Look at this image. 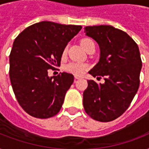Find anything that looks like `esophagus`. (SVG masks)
<instances>
[{
	"label": "esophagus",
	"mask_w": 149,
	"mask_h": 149,
	"mask_svg": "<svg viewBox=\"0 0 149 149\" xmlns=\"http://www.w3.org/2000/svg\"><path fill=\"white\" fill-rule=\"evenodd\" d=\"M75 79H80V77H78V76H75Z\"/></svg>",
	"instance_id": "obj_1"
}]
</instances>
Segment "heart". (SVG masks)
<instances>
[{"instance_id": "1", "label": "heart", "mask_w": 149, "mask_h": 149, "mask_svg": "<svg viewBox=\"0 0 149 149\" xmlns=\"http://www.w3.org/2000/svg\"><path fill=\"white\" fill-rule=\"evenodd\" d=\"M93 41L91 38H85L81 40V45L84 47V49L86 50V47L88 46L89 44L92 42ZM66 52V49H64L63 53L65 54ZM88 65L86 63H81V62H77V61H72L67 63L64 67V70L69 73L73 74L75 76H80L88 69Z\"/></svg>"}]
</instances>
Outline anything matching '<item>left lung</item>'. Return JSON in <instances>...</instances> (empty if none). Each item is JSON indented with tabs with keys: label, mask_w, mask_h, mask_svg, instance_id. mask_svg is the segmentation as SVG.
<instances>
[{
	"label": "left lung",
	"mask_w": 149,
	"mask_h": 149,
	"mask_svg": "<svg viewBox=\"0 0 149 149\" xmlns=\"http://www.w3.org/2000/svg\"><path fill=\"white\" fill-rule=\"evenodd\" d=\"M84 30L86 36L98 43L100 51L99 62L89 73L105 80L103 84L87 80L84 109L94 120L108 122L128 108L139 90L142 65L140 52L126 32L113 26H86Z\"/></svg>",
	"instance_id": "obj_1"
}]
</instances>
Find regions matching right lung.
Listing matches in <instances>:
<instances>
[{"label":"right lung","instance_id":"right-lung-1","mask_svg":"<svg viewBox=\"0 0 149 149\" xmlns=\"http://www.w3.org/2000/svg\"><path fill=\"white\" fill-rule=\"evenodd\" d=\"M81 29L45 21L28 27L14 41L10 84L20 106L32 117L49 118L60 111L74 77L60 72L50 77L48 70L60 65L65 46Z\"/></svg>","mask_w":149,"mask_h":149}]
</instances>
